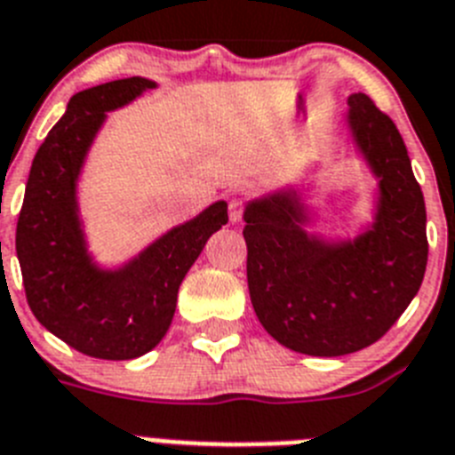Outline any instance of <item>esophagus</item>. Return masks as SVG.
<instances>
[{"mask_svg": "<svg viewBox=\"0 0 455 455\" xmlns=\"http://www.w3.org/2000/svg\"><path fill=\"white\" fill-rule=\"evenodd\" d=\"M243 210H245L243 198H231V201H228V220L234 221V224L243 220Z\"/></svg>", "mask_w": 455, "mask_h": 455, "instance_id": "34e87169", "label": "esophagus"}]
</instances>
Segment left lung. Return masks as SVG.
I'll return each mask as SVG.
<instances>
[{"label":"left lung","mask_w":455,"mask_h":455,"mask_svg":"<svg viewBox=\"0 0 455 455\" xmlns=\"http://www.w3.org/2000/svg\"><path fill=\"white\" fill-rule=\"evenodd\" d=\"M356 150L377 178L375 221L351 240L307 234L300 192L245 205L247 286L261 326L307 356H345L387 333L419 291L428 263L426 204L404 140L365 94L347 113Z\"/></svg>","instance_id":"1"}]
</instances>
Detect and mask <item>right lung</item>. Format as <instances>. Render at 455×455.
<instances>
[{
  "label": "right lung",
  "mask_w": 455,
  "mask_h": 455,
  "mask_svg": "<svg viewBox=\"0 0 455 455\" xmlns=\"http://www.w3.org/2000/svg\"><path fill=\"white\" fill-rule=\"evenodd\" d=\"M152 87L155 80L133 76L71 97L34 156L15 228L34 316L68 347L104 361L139 358L162 342L187 270L228 221L227 204L217 201L120 268H99L90 257L76 198L78 175L106 113Z\"/></svg>",
  "instance_id": "obj_1"
}]
</instances>
